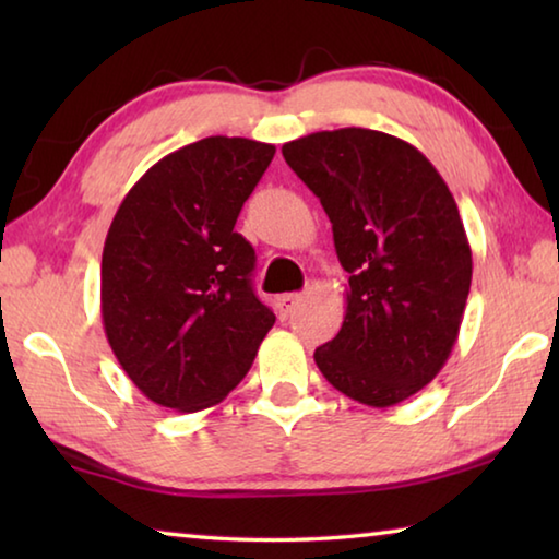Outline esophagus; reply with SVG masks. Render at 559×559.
<instances>
[{
    "label": "esophagus",
    "instance_id": "1",
    "mask_svg": "<svg viewBox=\"0 0 559 559\" xmlns=\"http://www.w3.org/2000/svg\"><path fill=\"white\" fill-rule=\"evenodd\" d=\"M302 300V296L300 293H286V296H278L276 298V310H278V316L286 320V318H290L293 313H296V308H298V302Z\"/></svg>",
    "mask_w": 559,
    "mask_h": 559
}]
</instances>
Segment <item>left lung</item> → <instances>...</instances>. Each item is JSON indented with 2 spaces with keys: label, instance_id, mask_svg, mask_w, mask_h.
Instances as JSON below:
<instances>
[{
  "label": "left lung",
  "instance_id": "left-lung-1",
  "mask_svg": "<svg viewBox=\"0 0 559 559\" xmlns=\"http://www.w3.org/2000/svg\"><path fill=\"white\" fill-rule=\"evenodd\" d=\"M283 157L323 204L349 273L318 370L359 404L409 400L447 365L466 310L473 259L456 200L419 150L380 130L310 132Z\"/></svg>",
  "mask_w": 559,
  "mask_h": 559
}]
</instances>
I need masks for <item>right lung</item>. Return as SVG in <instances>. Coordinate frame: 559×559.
<instances>
[{"instance_id":"add662e5","label":"right lung","mask_w":559,"mask_h":559,"mask_svg":"<svg viewBox=\"0 0 559 559\" xmlns=\"http://www.w3.org/2000/svg\"><path fill=\"white\" fill-rule=\"evenodd\" d=\"M273 155L249 138H204L150 167L112 216L103 328L132 384L159 406L219 404L276 323L251 288L253 246L234 231Z\"/></svg>"}]
</instances>
